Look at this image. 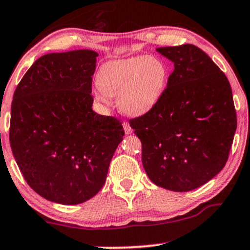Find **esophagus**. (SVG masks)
<instances>
[{
	"label": "esophagus",
	"mask_w": 250,
	"mask_h": 250,
	"mask_svg": "<svg viewBox=\"0 0 250 250\" xmlns=\"http://www.w3.org/2000/svg\"><path fill=\"white\" fill-rule=\"evenodd\" d=\"M123 129H125V135H129V134H131V132H132V129H131L130 125H129L128 122H123Z\"/></svg>",
	"instance_id": "esophagus-1"
}]
</instances>
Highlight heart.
I'll use <instances>...</instances> for the list:
<instances>
[{"label": "heart", "mask_w": 250, "mask_h": 250, "mask_svg": "<svg viewBox=\"0 0 250 250\" xmlns=\"http://www.w3.org/2000/svg\"><path fill=\"white\" fill-rule=\"evenodd\" d=\"M168 76L166 63L153 55L109 61L98 71L99 88L94 91V99L108 105L110 96H116V104L123 114L145 115L163 99Z\"/></svg>", "instance_id": "obj_1"}]
</instances>
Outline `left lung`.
Instances as JSON below:
<instances>
[{"label":"left lung","mask_w":250,"mask_h":250,"mask_svg":"<svg viewBox=\"0 0 250 250\" xmlns=\"http://www.w3.org/2000/svg\"><path fill=\"white\" fill-rule=\"evenodd\" d=\"M174 63L163 99L129 121L142 142V163L154 185L190 191L225 166L236 130L232 88L224 72L194 45L156 49Z\"/></svg>","instance_id":"1"}]
</instances>
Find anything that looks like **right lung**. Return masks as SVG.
Listing matches in <instances>:
<instances>
[{
    "instance_id": "add662e5",
    "label": "right lung",
    "mask_w": 250,
    "mask_h": 250,
    "mask_svg": "<svg viewBox=\"0 0 250 250\" xmlns=\"http://www.w3.org/2000/svg\"><path fill=\"white\" fill-rule=\"evenodd\" d=\"M98 53H50L38 59L16 87L10 145L31 188L43 198L75 205L105 185L125 130L92 109Z\"/></svg>"
}]
</instances>
